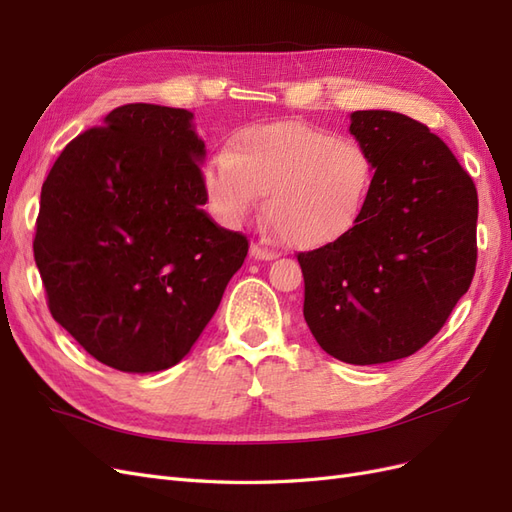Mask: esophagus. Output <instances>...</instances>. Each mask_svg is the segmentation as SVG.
Returning <instances> with one entry per match:
<instances>
[{"mask_svg":"<svg viewBox=\"0 0 512 512\" xmlns=\"http://www.w3.org/2000/svg\"><path fill=\"white\" fill-rule=\"evenodd\" d=\"M250 256H252L254 260H273V258H275V252L267 250V247H262V245H258V243H252V245H250Z\"/></svg>","mask_w":512,"mask_h":512,"instance_id":"34e87169","label":"esophagus"}]
</instances>
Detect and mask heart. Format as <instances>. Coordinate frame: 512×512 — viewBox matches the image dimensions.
I'll use <instances>...</instances> for the list:
<instances>
[{"label":"heart","mask_w":512,"mask_h":512,"mask_svg":"<svg viewBox=\"0 0 512 512\" xmlns=\"http://www.w3.org/2000/svg\"><path fill=\"white\" fill-rule=\"evenodd\" d=\"M211 209L239 224L267 194L265 213L297 250L342 239L359 222L374 170L361 145L299 121L243 128L205 166Z\"/></svg>","instance_id":"heart-1"}]
</instances>
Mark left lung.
Wrapping results in <instances>:
<instances>
[{"mask_svg":"<svg viewBox=\"0 0 512 512\" xmlns=\"http://www.w3.org/2000/svg\"><path fill=\"white\" fill-rule=\"evenodd\" d=\"M350 134L376 168L359 222L299 252L303 316L320 348L389 363L436 335L476 269L478 196L442 138L393 111H356Z\"/></svg>","mask_w":512,"mask_h":512,"instance_id":"8db88e82","label":"left lung"}]
</instances>
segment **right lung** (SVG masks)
Here are the masks:
<instances>
[{
	"instance_id": "1",
	"label": "right lung",
	"mask_w": 512,
	"mask_h": 512,
	"mask_svg": "<svg viewBox=\"0 0 512 512\" xmlns=\"http://www.w3.org/2000/svg\"><path fill=\"white\" fill-rule=\"evenodd\" d=\"M185 108L126 104L59 153L42 183L34 258L53 318L100 363L177 365L247 256L215 224Z\"/></svg>"
}]
</instances>
